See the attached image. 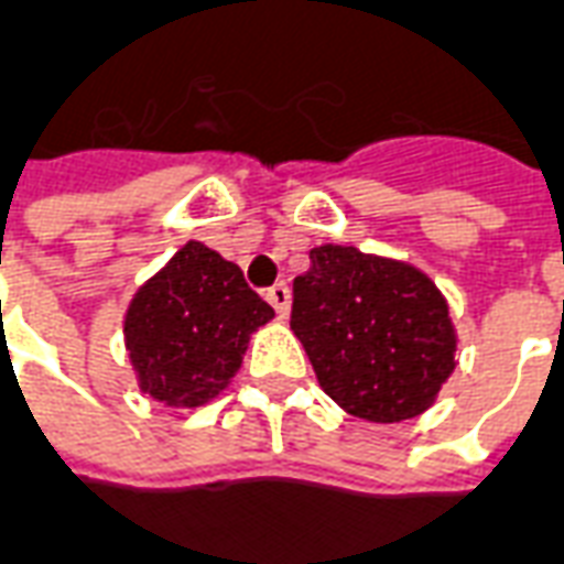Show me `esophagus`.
Instances as JSON below:
<instances>
[{
    "label": "esophagus",
    "instance_id": "34e87169",
    "mask_svg": "<svg viewBox=\"0 0 564 564\" xmlns=\"http://www.w3.org/2000/svg\"><path fill=\"white\" fill-rule=\"evenodd\" d=\"M267 303L276 308L279 317H288V312H291V288H288L285 282L273 285L267 291Z\"/></svg>",
    "mask_w": 564,
    "mask_h": 564
}]
</instances>
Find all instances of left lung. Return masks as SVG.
I'll return each instance as SVG.
<instances>
[{
  "label": "left lung",
  "instance_id": "left-lung-1",
  "mask_svg": "<svg viewBox=\"0 0 564 564\" xmlns=\"http://www.w3.org/2000/svg\"><path fill=\"white\" fill-rule=\"evenodd\" d=\"M294 279L291 329L317 383L368 422L425 413L458 366L448 303L427 273L357 247H315Z\"/></svg>",
  "mask_w": 564,
  "mask_h": 564
}]
</instances>
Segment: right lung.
I'll use <instances>...</instances> for the list:
<instances>
[{
	"label": "right lung",
	"instance_id": "add662e5",
	"mask_svg": "<svg viewBox=\"0 0 564 564\" xmlns=\"http://www.w3.org/2000/svg\"><path fill=\"white\" fill-rule=\"evenodd\" d=\"M267 321L273 308L247 285L243 270L189 240L124 312L139 389L166 408H202L231 383L249 338Z\"/></svg>",
	"mask_w": 564,
	"mask_h": 564
}]
</instances>
